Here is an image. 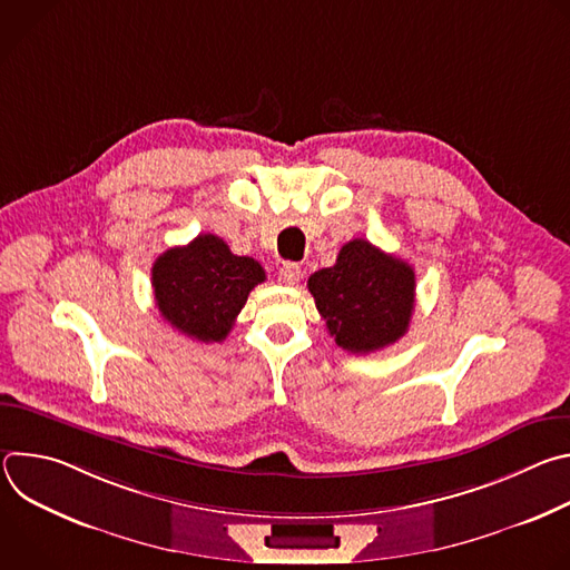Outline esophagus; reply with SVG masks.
Masks as SVG:
<instances>
[{"label":"esophagus","instance_id":"obj_1","mask_svg":"<svg viewBox=\"0 0 570 570\" xmlns=\"http://www.w3.org/2000/svg\"><path fill=\"white\" fill-rule=\"evenodd\" d=\"M299 275H302V271H299V266L293 264V262H286V264H282V268H279V282L286 284V286H295V284L299 282Z\"/></svg>","mask_w":570,"mask_h":570}]
</instances>
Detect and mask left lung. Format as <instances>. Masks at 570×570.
<instances>
[{
    "mask_svg": "<svg viewBox=\"0 0 570 570\" xmlns=\"http://www.w3.org/2000/svg\"><path fill=\"white\" fill-rule=\"evenodd\" d=\"M308 291L336 345L370 354L396 343L415 308V271L365 238L341 248L332 268L308 277Z\"/></svg>",
    "mask_w": 570,
    "mask_h": 570,
    "instance_id": "1",
    "label": "left lung"
}]
</instances>
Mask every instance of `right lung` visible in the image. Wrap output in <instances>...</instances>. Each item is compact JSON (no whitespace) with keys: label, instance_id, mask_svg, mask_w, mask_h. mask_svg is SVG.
I'll list each match as a JSON object with an SVG mask.
<instances>
[{"label":"right lung","instance_id":"1","mask_svg":"<svg viewBox=\"0 0 570 570\" xmlns=\"http://www.w3.org/2000/svg\"><path fill=\"white\" fill-rule=\"evenodd\" d=\"M150 273L161 317L200 343L225 341L250 291L266 279L259 262L232 255L214 234L161 253Z\"/></svg>","mask_w":570,"mask_h":570}]
</instances>
